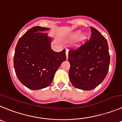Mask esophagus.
I'll list each match as a JSON object with an SVG mask.
<instances>
[{
  "mask_svg": "<svg viewBox=\"0 0 122 122\" xmlns=\"http://www.w3.org/2000/svg\"><path fill=\"white\" fill-rule=\"evenodd\" d=\"M68 52H69L68 50H66V58H67V59H68Z\"/></svg>",
  "mask_w": 122,
  "mask_h": 122,
  "instance_id": "esophagus-1",
  "label": "esophagus"
}]
</instances>
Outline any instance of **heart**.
<instances>
[{"label":"heart","instance_id":"obj_1","mask_svg":"<svg viewBox=\"0 0 122 122\" xmlns=\"http://www.w3.org/2000/svg\"><path fill=\"white\" fill-rule=\"evenodd\" d=\"M81 32L80 30L75 31L71 36V38L72 39H74L75 38H78L76 41V46H80L84 44L86 39H87V36L85 33H83L81 34Z\"/></svg>","mask_w":122,"mask_h":122}]
</instances>
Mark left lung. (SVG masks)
<instances>
[{
  "label": "left lung",
  "mask_w": 122,
  "mask_h": 122,
  "mask_svg": "<svg viewBox=\"0 0 122 122\" xmlns=\"http://www.w3.org/2000/svg\"><path fill=\"white\" fill-rule=\"evenodd\" d=\"M90 39L75 50H70L68 61L69 80L77 89L90 90L105 79L110 57L107 39L93 27Z\"/></svg>",
  "instance_id": "obj_1"
}]
</instances>
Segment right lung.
Masks as SVG:
<instances>
[{"label": "right lung", "mask_w": 122, "mask_h": 122, "mask_svg": "<svg viewBox=\"0 0 122 122\" xmlns=\"http://www.w3.org/2000/svg\"><path fill=\"white\" fill-rule=\"evenodd\" d=\"M49 28L35 26L19 39L15 50L14 66L20 81L32 90L49 86L58 68L66 59L65 49L55 52L44 33Z\"/></svg>", "instance_id": "1"}]
</instances>
